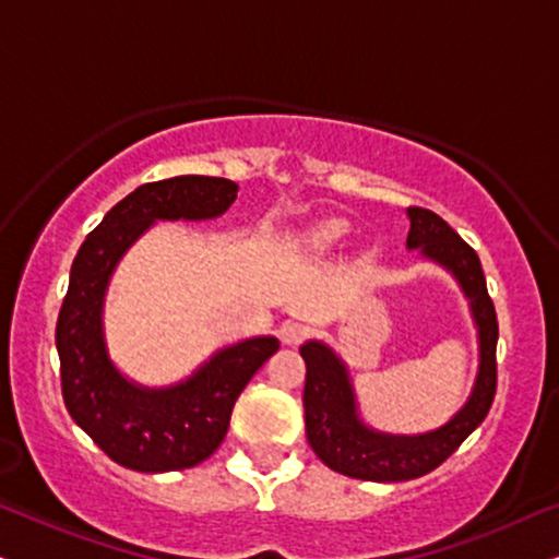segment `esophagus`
Here are the masks:
<instances>
[{
	"mask_svg": "<svg viewBox=\"0 0 559 559\" xmlns=\"http://www.w3.org/2000/svg\"><path fill=\"white\" fill-rule=\"evenodd\" d=\"M308 334V326H302L298 321H285L280 326V342L282 344H300L302 336Z\"/></svg>",
	"mask_w": 559,
	"mask_h": 559,
	"instance_id": "esophagus-1",
	"label": "esophagus"
}]
</instances>
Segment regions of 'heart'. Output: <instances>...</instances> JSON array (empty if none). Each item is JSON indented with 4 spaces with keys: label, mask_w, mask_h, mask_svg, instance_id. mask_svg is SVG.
Returning <instances> with one entry per match:
<instances>
[{
    "label": "heart",
    "mask_w": 559,
    "mask_h": 559,
    "mask_svg": "<svg viewBox=\"0 0 559 559\" xmlns=\"http://www.w3.org/2000/svg\"><path fill=\"white\" fill-rule=\"evenodd\" d=\"M347 233L349 227L342 219H323V223L311 227V233H308V246L313 251H329V248L340 246L347 238Z\"/></svg>",
    "instance_id": "1"
}]
</instances>
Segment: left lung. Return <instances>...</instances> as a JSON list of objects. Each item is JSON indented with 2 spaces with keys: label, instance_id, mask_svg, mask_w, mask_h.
Returning a JSON list of instances; mask_svg holds the SVG:
<instances>
[{
  "label": "left lung",
  "instance_id": "1",
  "mask_svg": "<svg viewBox=\"0 0 559 559\" xmlns=\"http://www.w3.org/2000/svg\"><path fill=\"white\" fill-rule=\"evenodd\" d=\"M406 217H409L406 248L443 266L469 300L474 326H477L479 368L469 399L445 425L419 436H391L370 427L360 417L353 378L342 357L319 340L302 344L300 355L306 360L302 406H306L308 443L329 469L365 481L417 479L443 464L487 417L498 383V365H495L498 316L487 295L479 257L436 212L409 206Z\"/></svg>",
  "mask_w": 559,
  "mask_h": 559
}]
</instances>
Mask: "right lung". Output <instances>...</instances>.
Returning a JSON list of instances; mask_svg holds the SVG:
<instances>
[{
  "instance_id": "1",
  "label": "right lung",
  "mask_w": 559,
  "mask_h": 559,
  "mask_svg": "<svg viewBox=\"0 0 559 559\" xmlns=\"http://www.w3.org/2000/svg\"><path fill=\"white\" fill-rule=\"evenodd\" d=\"M238 183L176 176L144 183L103 217L80 246L57 321L61 394L67 412L95 445L127 469H189L223 443L233 404L253 373L280 349L277 336H251L217 349L174 385H142L108 355L103 311L123 253L160 219H215L236 202Z\"/></svg>"
}]
</instances>
